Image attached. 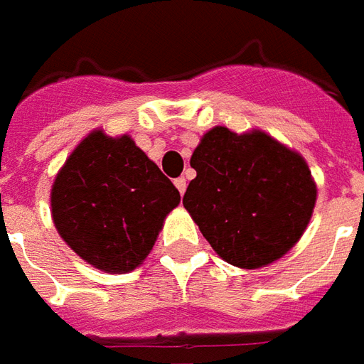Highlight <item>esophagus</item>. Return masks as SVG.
<instances>
[{
    "label": "esophagus",
    "mask_w": 364,
    "mask_h": 364,
    "mask_svg": "<svg viewBox=\"0 0 364 364\" xmlns=\"http://www.w3.org/2000/svg\"><path fill=\"white\" fill-rule=\"evenodd\" d=\"M175 187H177V191H179L181 195H185V189H187V181H185V177L175 179Z\"/></svg>",
    "instance_id": "1"
}]
</instances>
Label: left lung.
<instances>
[{
  "instance_id": "8db88e82",
  "label": "left lung",
  "mask_w": 364,
  "mask_h": 364,
  "mask_svg": "<svg viewBox=\"0 0 364 364\" xmlns=\"http://www.w3.org/2000/svg\"><path fill=\"white\" fill-rule=\"evenodd\" d=\"M183 205L222 259L265 267L290 252L316 205L306 159L263 130L236 134L214 127L198 144Z\"/></svg>"
}]
</instances>
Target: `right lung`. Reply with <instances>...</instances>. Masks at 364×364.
<instances>
[{"label": "right lung", "mask_w": 364, "mask_h": 364, "mask_svg": "<svg viewBox=\"0 0 364 364\" xmlns=\"http://www.w3.org/2000/svg\"><path fill=\"white\" fill-rule=\"evenodd\" d=\"M179 191L128 134L93 130L54 179L52 220L83 261L105 273H128L158 240Z\"/></svg>", "instance_id": "1"}]
</instances>
